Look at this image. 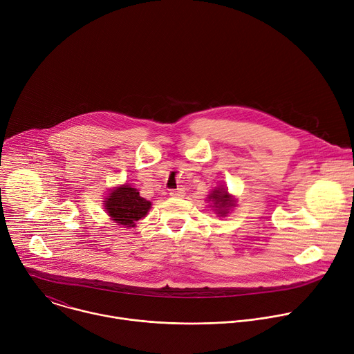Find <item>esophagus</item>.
<instances>
[{
    "mask_svg": "<svg viewBox=\"0 0 354 354\" xmlns=\"http://www.w3.org/2000/svg\"><path fill=\"white\" fill-rule=\"evenodd\" d=\"M169 196H172V197H183V196H185V189H183V187L172 189V190L169 192Z\"/></svg>",
    "mask_w": 354,
    "mask_h": 354,
    "instance_id": "1",
    "label": "esophagus"
}]
</instances>
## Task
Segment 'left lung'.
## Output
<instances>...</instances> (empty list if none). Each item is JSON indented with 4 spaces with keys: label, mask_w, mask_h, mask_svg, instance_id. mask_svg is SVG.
<instances>
[{
    "label": "left lung",
    "mask_w": 354,
    "mask_h": 354,
    "mask_svg": "<svg viewBox=\"0 0 354 354\" xmlns=\"http://www.w3.org/2000/svg\"><path fill=\"white\" fill-rule=\"evenodd\" d=\"M210 201V207L220 216L225 217L230 213L231 207H235V198L228 193L225 187H217L214 189L209 197H207V203Z\"/></svg>",
    "instance_id": "obj_1"
}]
</instances>
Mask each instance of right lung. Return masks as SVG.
<instances>
[{
  "mask_svg": "<svg viewBox=\"0 0 354 354\" xmlns=\"http://www.w3.org/2000/svg\"><path fill=\"white\" fill-rule=\"evenodd\" d=\"M104 206L113 223L131 228L136 225V221L147 216L151 209V201L141 197L136 187L122 185L111 190L109 196L104 200Z\"/></svg>",
  "mask_w": 354,
  "mask_h": 354,
  "instance_id": "obj_1",
  "label": "right lung"
}]
</instances>
